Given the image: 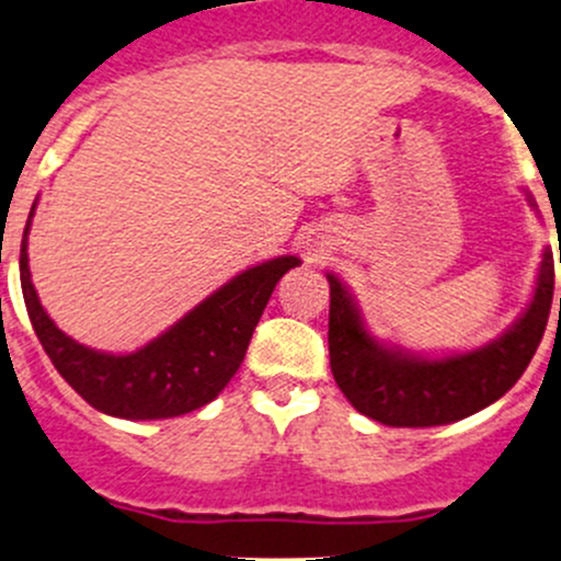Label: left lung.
<instances>
[{
  "instance_id": "8db88e82",
  "label": "left lung",
  "mask_w": 561,
  "mask_h": 561,
  "mask_svg": "<svg viewBox=\"0 0 561 561\" xmlns=\"http://www.w3.org/2000/svg\"><path fill=\"white\" fill-rule=\"evenodd\" d=\"M535 207V204H531ZM561 256V245H559ZM330 280V368L365 417L392 428H431L469 417L504 396L535 357L553 299V253L542 251L535 297L504 335L467 354L417 357L379 343L335 275ZM561 310V297H559Z\"/></svg>"
}]
</instances>
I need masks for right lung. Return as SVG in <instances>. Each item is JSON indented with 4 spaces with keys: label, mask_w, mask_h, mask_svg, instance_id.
Masks as SVG:
<instances>
[{
    "label": "right lung",
    "mask_w": 561,
    "mask_h": 561,
    "mask_svg": "<svg viewBox=\"0 0 561 561\" xmlns=\"http://www.w3.org/2000/svg\"><path fill=\"white\" fill-rule=\"evenodd\" d=\"M32 213L21 240L19 262L26 313L62 379L90 407L111 417H180L218 398L245 359L248 343L273 297L275 283L299 264L297 256H278L256 264L209 294L191 313L138 352L105 354L65 335L43 310L26 256Z\"/></svg>",
    "instance_id": "1"
}]
</instances>
